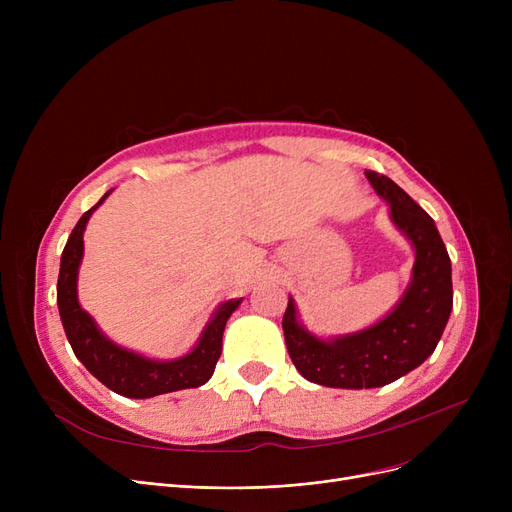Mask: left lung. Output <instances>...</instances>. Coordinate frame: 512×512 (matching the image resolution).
Returning <instances> with one entry per match:
<instances>
[{
    "instance_id": "1",
    "label": "left lung",
    "mask_w": 512,
    "mask_h": 512,
    "mask_svg": "<svg viewBox=\"0 0 512 512\" xmlns=\"http://www.w3.org/2000/svg\"><path fill=\"white\" fill-rule=\"evenodd\" d=\"M415 249L411 284L398 305L361 332L317 338L301 326L292 297L282 319L288 355L305 380L328 388H380L436 351L452 311V267L434 220L384 174L365 172Z\"/></svg>"
}]
</instances>
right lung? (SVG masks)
<instances>
[{"label":"right lung","instance_id":"obj_1","mask_svg":"<svg viewBox=\"0 0 512 512\" xmlns=\"http://www.w3.org/2000/svg\"><path fill=\"white\" fill-rule=\"evenodd\" d=\"M107 191L74 226L60 261L58 276V309L66 338L76 359L83 363L95 378L126 398H151L157 394L176 392L184 388L203 386L222 355V336L228 317L236 311L242 299H232L220 305L205 326L197 346L191 353L172 361H153L114 344L97 328L95 319L78 305V267L83 261V232L91 213L105 201Z\"/></svg>","mask_w":512,"mask_h":512}]
</instances>
